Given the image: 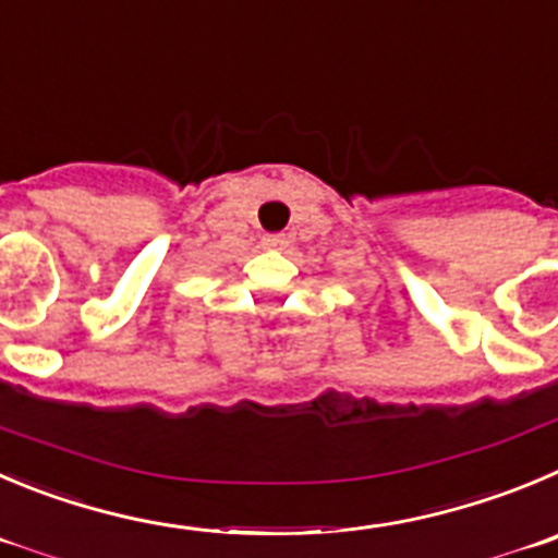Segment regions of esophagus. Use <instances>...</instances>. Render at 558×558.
I'll return each mask as SVG.
<instances>
[{
	"mask_svg": "<svg viewBox=\"0 0 558 558\" xmlns=\"http://www.w3.org/2000/svg\"><path fill=\"white\" fill-rule=\"evenodd\" d=\"M262 244L267 250H280L286 244V236H283V233H264Z\"/></svg>",
	"mask_w": 558,
	"mask_h": 558,
	"instance_id": "esophagus-1",
	"label": "esophagus"
}]
</instances>
